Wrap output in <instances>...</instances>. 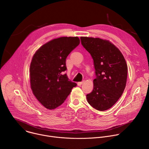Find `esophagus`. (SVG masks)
<instances>
[{"label":"esophagus","mask_w":149,"mask_h":149,"mask_svg":"<svg viewBox=\"0 0 149 149\" xmlns=\"http://www.w3.org/2000/svg\"><path fill=\"white\" fill-rule=\"evenodd\" d=\"M83 82H84V81H81V82H78V86H81V85L83 84Z\"/></svg>","instance_id":"esophagus-1"}]
</instances>
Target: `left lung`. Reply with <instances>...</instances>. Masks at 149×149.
I'll return each instance as SVG.
<instances>
[{
	"label": "left lung",
	"instance_id": "1",
	"mask_svg": "<svg viewBox=\"0 0 149 149\" xmlns=\"http://www.w3.org/2000/svg\"><path fill=\"white\" fill-rule=\"evenodd\" d=\"M81 44L91 55L96 78L94 88L87 95L88 103L95 109H110L120 98L127 78L125 60L111 42L100 38L81 37Z\"/></svg>",
	"mask_w": 149,
	"mask_h": 149
}]
</instances>
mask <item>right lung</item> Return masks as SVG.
I'll return each instance as SVG.
<instances>
[{
	"instance_id": "add662e5",
	"label": "right lung",
	"mask_w": 149,
	"mask_h": 149,
	"mask_svg": "<svg viewBox=\"0 0 149 149\" xmlns=\"http://www.w3.org/2000/svg\"><path fill=\"white\" fill-rule=\"evenodd\" d=\"M79 44L78 37H61L47 42L34 54L30 66L31 87L45 108L52 110L61 105L77 86L63 72L67 57Z\"/></svg>"
}]
</instances>
